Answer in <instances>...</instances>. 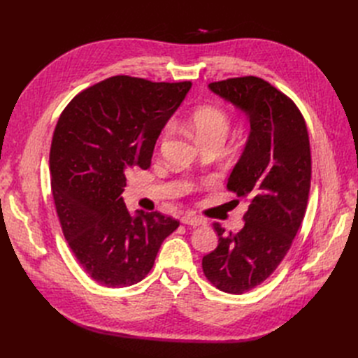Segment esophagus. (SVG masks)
Wrapping results in <instances>:
<instances>
[{
  "mask_svg": "<svg viewBox=\"0 0 358 358\" xmlns=\"http://www.w3.org/2000/svg\"><path fill=\"white\" fill-rule=\"evenodd\" d=\"M181 223H184V224H190V227H199V224L206 223V220H204V219H201V217L193 216V215H184V216L181 217Z\"/></svg>",
  "mask_w": 358,
  "mask_h": 358,
  "instance_id": "34e87169",
  "label": "esophagus"
}]
</instances>
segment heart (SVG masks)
Instances as JSON below:
<instances>
[{"label": "heart", "instance_id": "b5f03b06", "mask_svg": "<svg viewBox=\"0 0 358 358\" xmlns=\"http://www.w3.org/2000/svg\"><path fill=\"white\" fill-rule=\"evenodd\" d=\"M190 124L196 131L200 142L209 141V139L224 141L231 127L228 113L216 104H204V106L196 107L190 113ZM173 129H174L173 122H168L162 127L161 135L158 138L159 145L164 143L169 138V135L173 134Z\"/></svg>", "mask_w": 358, "mask_h": 358}]
</instances>
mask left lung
<instances>
[{
    "instance_id": "obj_1",
    "label": "left lung",
    "mask_w": 358,
    "mask_h": 358,
    "mask_svg": "<svg viewBox=\"0 0 358 358\" xmlns=\"http://www.w3.org/2000/svg\"><path fill=\"white\" fill-rule=\"evenodd\" d=\"M209 88L250 120L245 149L227 185L250 208L238 234L213 223L219 243L201 267L215 287L242 294L273 274L302 224L312 174L309 135L294 101L264 80L250 75Z\"/></svg>"
}]
</instances>
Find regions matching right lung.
Returning <instances> with one entry per match:
<instances>
[{"mask_svg":"<svg viewBox=\"0 0 358 358\" xmlns=\"http://www.w3.org/2000/svg\"><path fill=\"white\" fill-rule=\"evenodd\" d=\"M190 88L116 75L77 94L56 123L49 155L56 213L75 258L101 286L139 283L180 227L159 212L131 216L122 193L131 169L150 166L162 127Z\"/></svg>","mask_w":358,"mask_h":358,"instance_id":"1","label":"right lung"}]
</instances>
